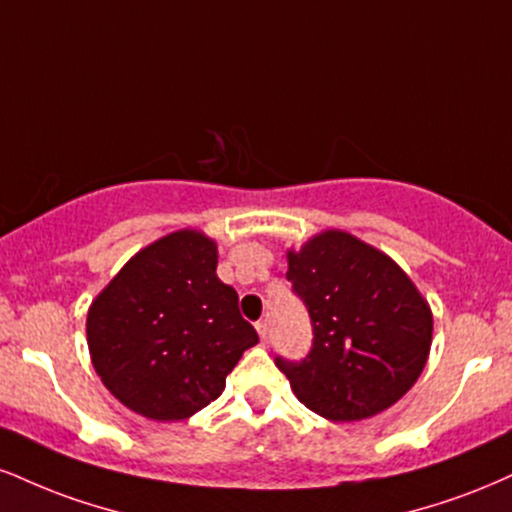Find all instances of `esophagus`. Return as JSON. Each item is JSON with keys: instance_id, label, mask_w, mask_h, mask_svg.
Wrapping results in <instances>:
<instances>
[{"instance_id": "34e87169", "label": "esophagus", "mask_w": 512, "mask_h": 512, "mask_svg": "<svg viewBox=\"0 0 512 512\" xmlns=\"http://www.w3.org/2000/svg\"><path fill=\"white\" fill-rule=\"evenodd\" d=\"M257 334H260V338H262V343H269V324L267 322H257Z\"/></svg>"}]
</instances>
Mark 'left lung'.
I'll use <instances>...</instances> for the list:
<instances>
[{
  "instance_id": "1",
  "label": "left lung",
  "mask_w": 512,
  "mask_h": 512,
  "mask_svg": "<svg viewBox=\"0 0 512 512\" xmlns=\"http://www.w3.org/2000/svg\"><path fill=\"white\" fill-rule=\"evenodd\" d=\"M286 279L305 305L312 348L276 355L300 403L331 422L391 408L427 365L432 310L384 252L343 231H324L288 252Z\"/></svg>"
}]
</instances>
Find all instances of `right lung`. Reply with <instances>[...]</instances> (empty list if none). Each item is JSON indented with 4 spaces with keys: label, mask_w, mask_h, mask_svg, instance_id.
<instances>
[{
    "label": "right lung",
    "mask_w": 512,
    "mask_h": 512,
    "mask_svg": "<svg viewBox=\"0 0 512 512\" xmlns=\"http://www.w3.org/2000/svg\"><path fill=\"white\" fill-rule=\"evenodd\" d=\"M260 341L219 281L217 245L176 231L140 250L88 312V348L104 386L150 420H186L221 396Z\"/></svg>",
    "instance_id": "add662e5"
}]
</instances>
